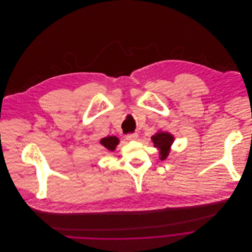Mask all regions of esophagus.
<instances>
[{"mask_svg": "<svg viewBox=\"0 0 252 252\" xmlns=\"http://www.w3.org/2000/svg\"><path fill=\"white\" fill-rule=\"evenodd\" d=\"M126 139L129 141H135L138 139V134L137 133H133V134H128L126 135Z\"/></svg>", "mask_w": 252, "mask_h": 252, "instance_id": "34e87169", "label": "esophagus"}]
</instances>
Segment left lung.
I'll return each instance as SVG.
<instances>
[{
  "label": "left lung",
  "instance_id": "left-lung-1",
  "mask_svg": "<svg viewBox=\"0 0 252 252\" xmlns=\"http://www.w3.org/2000/svg\"><path fill=\"white\" fill-rule=\"evenodd\" d=\"M151 139H152L154 143V147L157 148L159 151L160 160L161 161L165 160L171 152V147L175 140V137L173 136V134L167 131L160 130L151 137Z\"/></svg>",
  "mask_w": 252,
  "mask_h": 252
}]
</instances>
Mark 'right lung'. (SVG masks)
Masks as SVG:
<instances>
[{
    "label": "right lung",
    "instance_id": "add662e5",
    "mask_svg": "<svg viewBox=\"0 0 252 252\" xmlns=\"http://www.w3.org/2000/svg\"><path fill=\"white\" fill-rule=\"evenodd\" d=\"M100 144H101L104 148H106L109 151H113L116 149L117 145L119 144V139L116 136H107L105 138H102L100 140Z\"/></svg>",
    "mask_w": 252,
    "mask_h": 252
}]
</instances>
